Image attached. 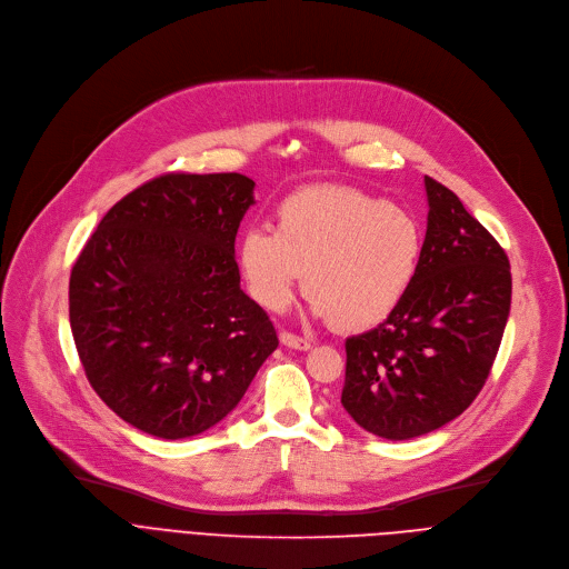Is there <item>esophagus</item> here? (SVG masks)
Listing matches in <instances>:
<instances>
[{
    "label": "esophagus",
    "mask_w": 569,
    "mask_h": 569,
    "mask_svg": "<svg viewBox=\"0 0 569 569\" xmlns=\"http://www.w3.org/2000/svg\"><path fill=\"white\" fill-rule=\"evenodd\" d=\"M280 342H282L284 347H289V349H298V351H308V349L312 347V342H310V340H306V338H298V336H293V332H289V330H282V332H280Z\"/></svg>",
    "instance_id": "1"
}]
</instances>
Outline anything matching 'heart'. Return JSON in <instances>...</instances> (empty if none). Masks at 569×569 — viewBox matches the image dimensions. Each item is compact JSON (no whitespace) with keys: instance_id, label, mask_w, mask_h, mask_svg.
Wrapping results in <instances>:
<instances>
[{"instance_id":"heart-1","label":"heart","mask_w":569,"mask_h":569,"mask_svg":"<svg viewBox=\"0 0 569 569\" xmlns=\"http://www.w3.org/2000/svg\"><path fill=\"white\" fill-rule=\"evenodd\" d=\"M276 231L252 227L239 243L250 296L282 312L306 273L310 312L340 330H367L407 296L422 257L420 222L383 199L340 186L291 192Z\"/></svg>"}]
</instances>
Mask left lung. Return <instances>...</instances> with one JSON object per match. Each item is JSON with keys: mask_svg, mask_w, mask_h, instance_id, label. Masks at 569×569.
Returning <instances> with one entry per match:
<instances>
[{"mask_svg": "<svg viewBox=\"0 0 569 569\" xmlns=\"http://www.w3.org/2000/svg\"><path fill=\"white\" fill-rule=\"evenodd\" d=\"M418 273L392 315L347 340L342 407L388 441L422 437L482 390L510 315L506 250L443 183L425 177Z\"/></svg>", "mask_w": 569, "mask_h": 569, "instance_id": "obj_1", "label": "left lung"}]
</instances>
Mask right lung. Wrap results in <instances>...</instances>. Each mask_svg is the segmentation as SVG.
<instances>
[{"label":"right lung","instance_id":"obj_1","mask_svg":"<svg viewBox=\"0 0 569 569\" xmlns=\"http://www.w3.org/2000/svg\"><path fill=\"white\" fill-rule=\"evenodd\" d=\"M252 190L237 172L156 177L119 199L73 266L69 315L84 375L151 437L218 425L278 349L233 257Z\"/></svg>","mask_w":569,"mask_h":569}]
</instances>
